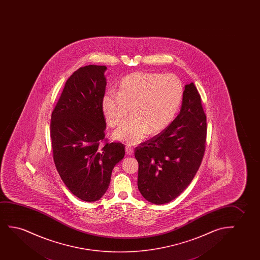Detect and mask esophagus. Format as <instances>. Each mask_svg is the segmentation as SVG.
<instances>
[{
    "label": "esophagus",
    "instance_id": "1",
    "mask_svg": "<svg viewBox=\"0 0 260 260\" xmlns=\"http://www.w3.org/2000/svg\"><path fill=\"white\" fill-rule=\"evenodd\" d=\"M125 152H126V153H127L128 155H132L133 152H134V150H133V148L131 147V146H126V147H125Z\"/></svg>",
    "mask_w": 260,
    "mask_h": 260
}]
</instances>
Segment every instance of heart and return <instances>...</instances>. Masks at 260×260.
Listing matches in <instances>:
<instances>
[{"mask_svg": "<svg viewBox=\"0 0 260 260\" xmlns=\"http://www.w3.org/2000/svg\"><path fill=\"white\" fill-rule=\"evenodd\" d=\"M184 87L174 75L139 72L121 80L118 93L109 91L101 108L107 124H121L132 108V117L114 133V139L137 145L150 133L162 131L171 123L181 105Z\"/></svg>", "mask_w": 260, "mask_h": 260, "instance_id": "b5f03b06", "label": "heart"}]
</instances>
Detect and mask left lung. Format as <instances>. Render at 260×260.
Returning a JSON list of instances; mask_svg holds the SVG:
<instances>
[{
  "label": "left lung",
  "instance_id": "1",
  "mask_svg": "<svg viewBox=\"0 0 260 260\" xmlns=\"http://www.w3.org/2000/svg\"><path fill=\"white\" fill-rule=\"evenodd\" d=\"M206 115L198 90L185 86L180 112L167 128L136 147L138 187L153 204L177 198L194 178L206 143Z\"/></svg>",
  "mask_w": 260,
  "mask_h": 260
}]
</instances>
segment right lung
Segmentation results:
<instances>
[{
    "mask_svg": "<svg viewBox=\"0 0 260 260\" xmlns=\"http://www.w3.org/2000/svg\"><path fill=\"white\" fill-rule=\"evenodd\" d=\"M106 70L107 67L96 64L76 70L66 82L50 121L57 172L72 193L89 203L107 192L113 169L125 154L124 145L105 139L107 124L101 102Z\"/></svg>",
    "mask_w": 260,
    "mask_h": 260,
    "instance_id": "1",
    "label": "right lung"
}]
</instances>
